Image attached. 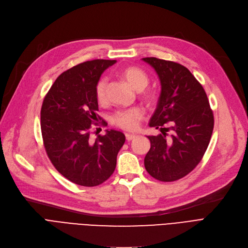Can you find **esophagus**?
Masks as SVG:
<instances>
[{"instance_id": "1", "label": "esophagus", "mask_w": 248, "mask_h": 248, "mask_svg": "<svg viewBox=\"0 0 248 248\" xmlns=\"http://www.w3.org/2000/svg\"><path fill=\"white\" fill-rule=\"evenodd\" d=\"M137 136L136 135H133V134H125V139L126 140H132L134 139H136Z\"/></svg>"}]
</instances>
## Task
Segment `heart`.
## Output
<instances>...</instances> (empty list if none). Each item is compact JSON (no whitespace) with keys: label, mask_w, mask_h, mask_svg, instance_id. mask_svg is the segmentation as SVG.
<instances>
[{"label":"heart","mask_w":248,"mask_h":248,"mask_svg":"<svg viewBox=\"0 0 248 248\" xmlns=\"http://www.w3.org/2000/svg\"><path fill=\"white\" fill-rule=\"evenodd\" d=\"M120 75L124 80L137 90H144L149 84L148 74L139 67L127 66L120 71ZM108 79L106 77H101L95 84V98L100 106H107L108 102ZM147 97H151L147 94ZM145 117V111L140 108H133L128 109L117 110L112 115V123L124 131H136L139 128L140 121Z\"/></svg>","instance_id":"b5f03b06"}]
</instances>
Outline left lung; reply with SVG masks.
I'll return each mask as SVG.
<instances>
[{"label": "left lung", "mask_w": 248, "mask_h": 248, "mask_svg": "<svg viewBox=\"0 0 248 248\" xmlns=\"http://www.w3.org/2000/svg\"><path fill=\"white\" fill-rule=\"evenodd\" d=\"M157 72L161 94L150 126L162 135L148 136L151 149L145 168L155 179L173 182L188 175L209 145L214 116L203 86L183 65L155 57L142 58ZM171 138H165L166 132Z\"/></svg>", "instance_id": "left-lung-1"}]
</instances>
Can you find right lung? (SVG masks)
Segmentation results:
<instances>
[{"instance_id":"1","label":"right lung","mask_w":248,"mask_h":248,"mask_svg":"<svg viewBox=\"0 0 248 248\" xmlns=\"http://www.w3.org/2000/svg\"><path fill=\"white\" fill-rule=\"evenodd\" d=\"M115 62L95 59L64 71L43 100L45 151L56 170L76 185L94 187L107 181L114 172L116 155L124 144L122 132L110 129L95 140H90L89 132L91 124L100 120L95 84ZM107 124L102 121V125Z\"/></svg>"}]
</instances>
